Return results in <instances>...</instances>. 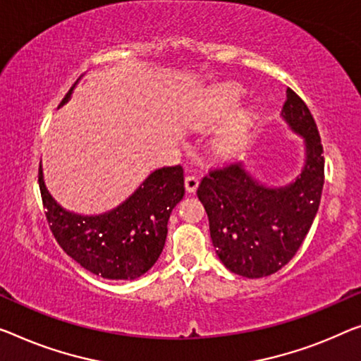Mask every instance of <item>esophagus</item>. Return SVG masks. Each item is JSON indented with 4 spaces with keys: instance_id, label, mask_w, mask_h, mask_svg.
Here are the masks:
<instances>
[{
    "instance_id": "obj_1",
    "label": "esophagus",
    "mask_w": 361,
    "mask_h": 361,
    "mask_svg": "<svg viewBox=\"0 0 361 361\" xmlns=\"http://www.w3.org/2000/svg\"><path fill=\"white\" fill-rule=\"evenodd\" d=\"M197 185H199V178L196 175H188L185 178V186L188 192H195L197 190Z\"/></svg>"
}]
</instances>
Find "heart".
Returning a JSON list of instances; mask_svg holds the SVG:
<instances>
[{
  "mask_svg": "<svg viewBox=\"0 0 361 361\" xmlns=\"http://www.w3.org/2000/svg\"><path fill=\"white\" fill-rule=\"evenodd\" d=\"M240 97L241 90L235 85H224V87L215 89L209 95L207 102H204L201 109H197L195 120H192V126L202 128L224 120L233 110V106L238 104Z\"/></svg>",
  "mask_w": 361,
  "mask_h": 361,
  "instance_id": "b5f03b06",
  "label": "heart"
}]
</instances>
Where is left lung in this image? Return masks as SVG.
I'll return each instance as SVG.
<instances>
[{"label": "left lung", "instance_id": "1", "mask_svg": "<svg viewBox=\"0 0 361 361\" xmlns=\"http://www.w3.org/2000/svg\"><path fill=\"white\" fill-rule=\"evenodd\" d=\"M282 118L305 139L306 160L297 180L267 188L241 164H228L209 171L197 188L219 259L248 279L271 276L297 255L321 202L324 155L318 126L290 87Z\"/></svg>", "mask_w": 361, "mask_h": 361}]
</instances>
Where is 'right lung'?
<instances>
[{"mask_svg":"<svg viewBox=\"0 0 361 361\" xmlns=\"http://www.w3.org/2000/svg\"><path fill=\"white\" fill-rule=\"evenodd\" d=\"M69 89L61 105L71 97ZM39 186L45 217L58 245L89 272L111 281L141 277L159 259L166 238V224L185 196L183 166H164L116 209L100 215L64 211L48 192L39 166Z\"/></svg>","mask_w":361,"mask_h":361,"instance_id":"right-lung-1","label":"right lung"}]
</instances>
